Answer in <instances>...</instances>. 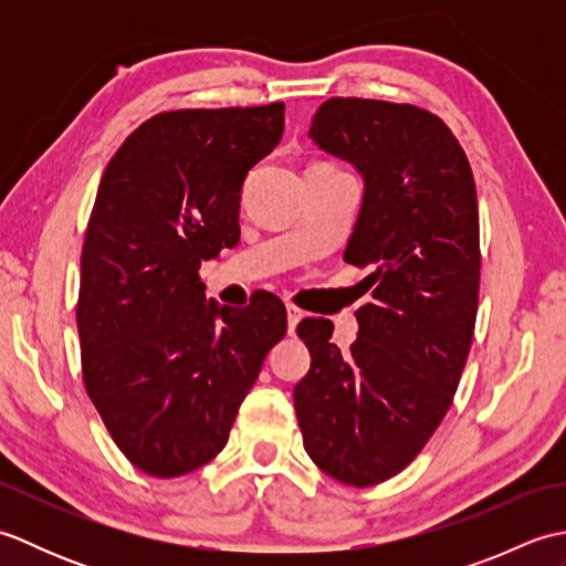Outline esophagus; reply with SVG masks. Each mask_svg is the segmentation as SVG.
<instances>
[{"mask_svg": "<svg viewBox=\"0 0 566 566\" xmlns=\"http://www.w3.org/2000/svg\"><path fill=\"white\" fill-rule=\"evenodd\" d=\"M304 318V311L302 308H296V306H286V326H290V333H294L296 331V326H298V321Z\"/></svg>", "mask_w": 566, "mask_h": 566, "instance_id": "34e87169", "label": "esophagus"}]
</instances>
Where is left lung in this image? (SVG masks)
Masks as SVG:
<instances>
[{
  "mask_svg": "<svg viewBox=\"0 0 566 566\" xmlns=\"http://www.w3.org/2000/svg\"><path fill=\"white\" fill-rule=\"evenodd\" d=\"M308 138L363 175V207L345 262L369 268L371 304L350 350L333 323L306 318L311 353L294 387L304 448L350 486L399 474L448 413L479 306V209L467 155L436 114L411 104L333 97Z\"/></svg>",
  "mask_w": 566,
  "mask_h": 566,
  "instance_id": "1",
  "label": "left lung"
}]
</instances>
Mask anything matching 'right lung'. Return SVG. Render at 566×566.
<instances>
[{"label":"right lung","mask_w":566,"mask_h":566,"mask_svg":"<svg viewBox=\"0 0 566 566\" xmlns=\"http://www.w3.org/2000/svg\"><path fill=\"white\" fill-rule=\"evenodd\" d=\"M284 130V104L148 118L106 165L82 248V377L143 472L172 479L219 454L264 357L286 333L274 294L221 306L199 268L240 238V191Z\"/></svg>","instance_id":"right-lung-1"}]
</instances>
